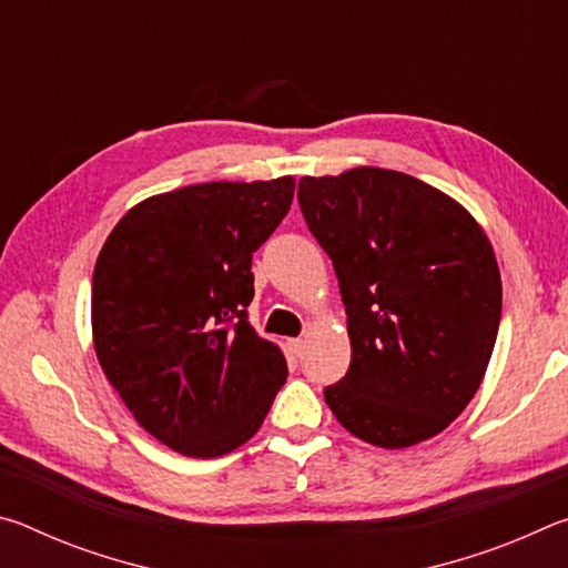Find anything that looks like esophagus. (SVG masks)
<instances>
[{
  "label": "esophagus",
  "instance_id": "obj_1",
  "mask_svg": "<svg viewBox=\"0 0 568 568\" xmlns=\"http://www.w3.org/2000/svg\"><path fill=\"white\" fill-rule=\"evenodd\" d=\"M287 348H291L293 355H303L305 341H303V338H291V341H287Z\"/></svg>",
  "mask_w": 568,
  "mask_h": 568
}]
</instances>
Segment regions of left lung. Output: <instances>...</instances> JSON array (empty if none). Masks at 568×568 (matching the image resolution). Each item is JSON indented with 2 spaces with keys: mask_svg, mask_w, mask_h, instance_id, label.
<instances>
[{
  "mask_svg": "<svg viewBox=\"0 0 568 568\" xmlns=\"http://www.w3.org/2000/svg\"><path fill=\"white\" fill-rule=\"evenodd\" d=\"M297 203L348 315L351 368L325 403L365 444L434 438L494 353L501 273L486 233L440 190L381 168L301 178Z\"/></svg>",
  "mask_w": 568,
  "mask_h": 568,
  "instance_id": "1",
  "label": "left lung"
}]
</instances>
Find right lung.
<instances>
[{"label":"right lung","instance_id":"add662e5","mask_svg":"<svg viewBox=\"0 0 568 568\" xmlns=\"http://www.w3.org/2000/svg\"><path fill=\"white\" fill-rule=\"evenodd\" d=\"M293 178L205 182L134 205L92 275L104 376L142 428L192 458L255 436L287 378L247 321L253 253L283 223Z\"/></svg>","mask_w":568,"mask_h":568}]
</instances>
